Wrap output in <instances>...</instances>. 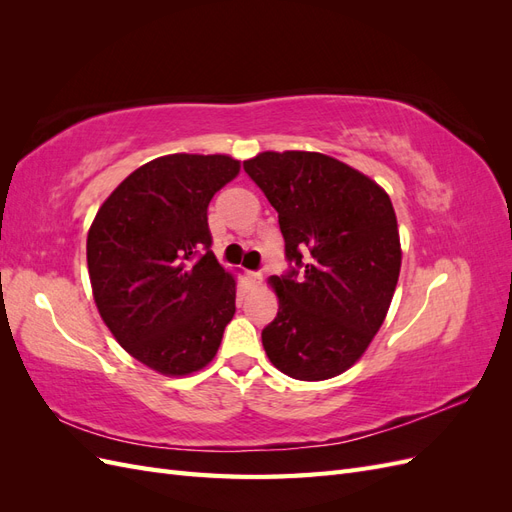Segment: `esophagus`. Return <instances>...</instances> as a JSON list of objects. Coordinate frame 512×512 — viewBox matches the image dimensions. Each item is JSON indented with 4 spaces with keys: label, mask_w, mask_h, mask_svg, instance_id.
Segmentation results:
<instances>
[{
    "label": "esophagus",
    "mask_w": 512,
    "mask_h": 512,
    "mask_svg": "<svg viewBox=\"0 0 512 512\" xmlns=\"http://www.w3.org/2000/svg\"><path fill=\"white\" fill-rule=\"evenodd\" d=\"M247 282H250V286L258 288V286L262 284V275H260V273H254V271H250V273H247Z\"/></svg>",
    "instance_id": "esophagus-1"
}]
</instances>
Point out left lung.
Wrapping results in <instances>:
<instances>
[{"label": "left lung", "mask_w": 512, "mask_h": 512, "mask_svg": "<svg viewBox=\"0 0 512 512\" xmlns=\"http://www.w3.org/2000/svg\"><path fill=\"white\" fill-rule=\"evenodd\" d=\"M243 168L277 211L286 258L301 269L269 277L280 305L262 331L269 361L305 382L344 374L380 331L399 280L391 198L318 151H262Z\"/></svg>", "instance_id": "1"}]
</instances>
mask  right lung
<instances>
[{
    "mask_svg": "<svg viewBox=\"0 0 512 512\" xmlns=\"http://www.w3.org/2000/svg\"><path fill=\"white\" fill-rule=\"evenodd\" d=\"M239 170L226 153L156 158L117 185L89 226L98 312L119 346L162 376L207 367L235 316L237 280L209 250L207 207Z\"/></svg>",
    "mask_w": 512,
    "mask_h": 512,
    "instance_id": "1",
    "label": "right lung"
}]
</instances>
